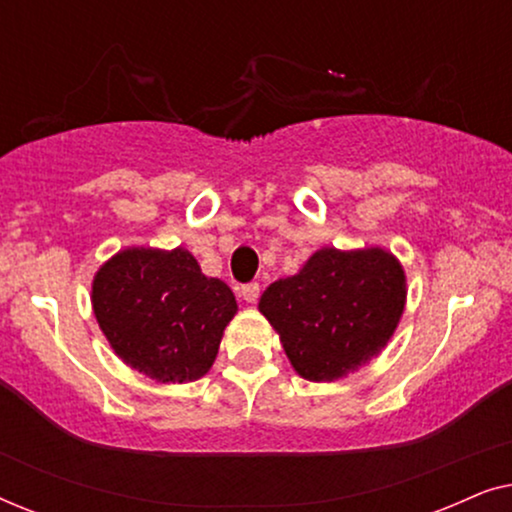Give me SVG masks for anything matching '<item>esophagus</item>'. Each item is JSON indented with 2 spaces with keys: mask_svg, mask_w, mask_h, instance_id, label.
I'll list each match as a JSON object with an SVG mask.
<instances>
[{
  "mask_svg": "<svg viewBox=\"0 0 512 512\" xmlns=\"http://www.w3.org/2000/svg\"><path fill=\"white\" fill-rule=\"evenodd\" d=\"M258 296H261V286H258L256 282L242 286V298L247 300V303H256Z\"/></svg>",
  "mask_w": 512,
  "mask_h": 512,
  "instance_id": "obj_1",
  "label": "esophagus"
}]
</instances>
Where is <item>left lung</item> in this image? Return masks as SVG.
<instances>
[{
  "instance_id": "obj_1",
  "label": "left lung",
  "mask_w": 512,
  "mask_h": 512,
  "mask_svg": "<svg viewBox=\"0 0 512 512\" xmlns=\"http://www.w3.org/2000/svg\"><path fill=\"white\" fill-rule=\"evenodd\" d=\"M405 293L403 265L389 251L324 247L298 275L272 282L258 310L279 333L300 377L333 382L387 347Z\"/></svg>"
}]
</instances>
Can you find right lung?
Wrapping results in <instances>:
<instances>
[{
	"label": "right lung",
	"mask_w": 512,
	"mask_h": 512,
	"mask_svg": "<svg viewBox=\"0 0 512 512\" xmlns=\"http://www.w3.org/2000/svg\"><path fill=\"white\" fill-rule=\"evenodd\" d=\"M93 310L109 345L156 382H193L212 368L237 303L186 249L130 247L93 279Z\"/></svg>",
	"instance_id": "obj_1"
}]
</instances>
